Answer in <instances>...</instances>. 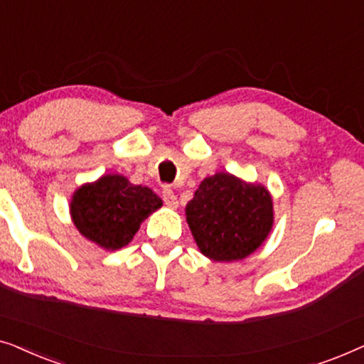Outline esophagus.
Wrapping results in <instances>:
<instances>
[{
  "mask_svg": "<svg viewBox=\"0 0 364 364\" xmlns=\"http://www.w3.org/2000/svg\"><path fill=\"white\" fill-rule=\"evenodd\" d=\"M162 198H164V203H166L167 207L176 208V207L178 205V202H177V196H176V193H173V191H172L171 187H164V191H162Z\"/></svg>",
  "mask_w": 364,
  "mask_h": 364,
  "instance_id": "34e87169",
  "label": "esophagus"
}]
</instances>
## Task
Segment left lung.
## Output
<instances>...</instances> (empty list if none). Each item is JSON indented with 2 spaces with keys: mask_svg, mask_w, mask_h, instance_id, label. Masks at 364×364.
<instances>
[{
  "mask_svg": "<svg viewBox=\"0 0 364 364\" xmlns=\"http://www.w3.org/2000/svg\"><path fill=\"white\" fill-rule=\"evenodd\" d=\"M187 223L203 255L242 260L265 242L273 227L270 192L228 172L203 178L186 207Z\"/></svg>",
  "mask_w": 364,
  "mask_h": 364,
  "instance_id": "1",
  "label": "left lung"
}]
</instances>
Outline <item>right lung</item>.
I'll list each match as a JSON object with an SVG mask.
<instances>
[{
  "instance_id": "obj_1",
  "label": "right lung",
  "mask_w": 364,
  "mask_h": 364,
  "mask_svg": "<svg viewBox=\"0 0 364 364\" xmlns=\"http://www.w3.org/2000/svg\"><path fill=\"white\" fill-rule=\"evenodd\" d=\"M162 207L149 187L134 186L124 176L107 173L74 192L71 217L81 235L106 250H119L132 240L141 223Z\"/></svg>"
}]
</instances>
